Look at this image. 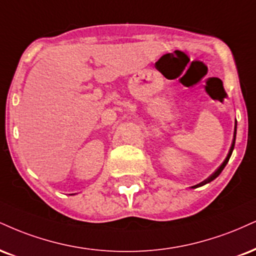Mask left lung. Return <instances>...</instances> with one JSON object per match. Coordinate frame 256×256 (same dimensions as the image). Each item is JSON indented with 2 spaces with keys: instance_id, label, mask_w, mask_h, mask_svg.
<instances>
[{
  "instance_id": "obj_1",
  "label": "left lung",
  "mask_w": 256,
  "mask_h": 256,
  "mask_svg": "<svg viewBox=\"0 0 256 256\" xmlns=\"http://www.w3.org/2000/svg\"><path fill=\"white\" fill-rule=\"evenodd\" d=\"M236 128H237V122H235V128H234V140H232V146H230V150H229V152H228V156L226 158V160H224L223 161V163H222V164L220 166V167H218L216 170H214V173H212L210 176H208V178H206V180H204L202 181V182H200V184H196V186H193L192 188H196V187H200V186H204V184H208V182H211V181H214V178H216L218 175H220V173H222V170H223L224 168H226V166L228 164V162H229V160H230V156H232V150H234V148H235V140H236Z\"/></svg>"
}]
</instances>
